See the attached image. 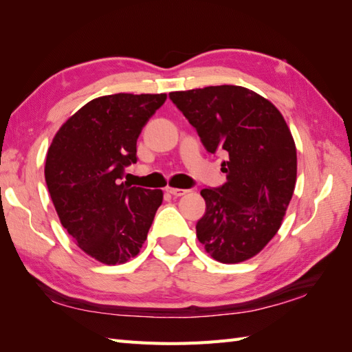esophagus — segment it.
<instances>
[{
  "label": "esophagus",
  "instance_id": "34e87169",
  "mask_svg": "<svg viewBox=\"0 0 352 352\" xmlns=\"http://www.w3.org/2000/svg\"><path fill=\"white\" fill-rule=\"evenodd\" d=\"M170 195H174V197H183V195H186V193H188L189 190H186V189H178V188H168L166 189Z\"/></svg>",
  "mask_w": 352,
  "mask_h": 352
}]
</instances>
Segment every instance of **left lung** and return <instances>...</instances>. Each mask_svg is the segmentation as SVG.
Instances as JSON below:
<instances>
[{
  "mask_svg": "<svg viewBox=\"0 0 352 352\" xmlns=\"http://www.w3.org/2000/svg\"><path fill=\"white\" fill-rule=\"evenodd\" d=\"M208 153L223 151L227 182L203 189L206 213L197 237L212 258L241 263L265 248L280 230L296 184V146L274 104L233 85L170 92Z\"/></svg>",
  "mask_w": 352,
  "mask_h": 352,
  "instance_id": "left-lung-1",
  "label": "left lung"
}]
</instances>
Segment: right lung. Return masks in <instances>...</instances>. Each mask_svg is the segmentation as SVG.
<instances>
[{
    "instance_id": "obj_1",
    "label": "right lung",
    "mask_w": 352,
    "mask_h": 352,
    "mask_svg": "<svg viewBox=\"0 0 352 352\" xmlns=\"http://www.w3.org/2000/svg\"><path fill=\"white\" fill-rule=\"evenodd\" d=\"M166 94L104 95L66 119L52 138L45 182L62 226L81 251L104 265L136 257L145 243L160 189L124 183L136 142Z\"/></svg>"
}]
</instances>
